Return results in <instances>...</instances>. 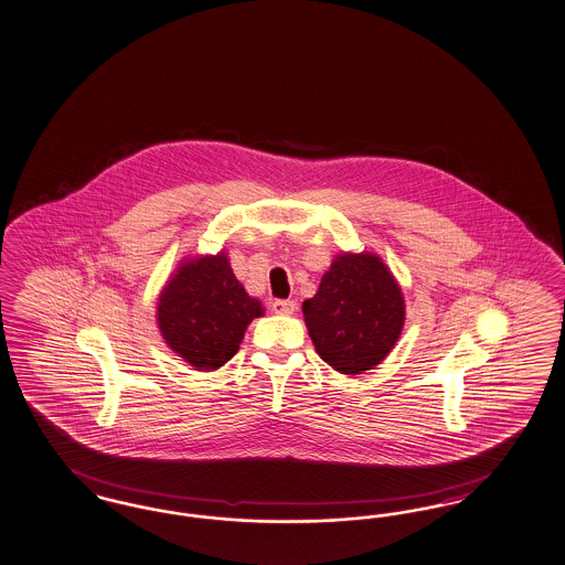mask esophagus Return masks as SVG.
<instances>
[{"instance_id":"34e87169","label":"esophagus","mask_w":565,"mask_h":565,"mask_svg":"<svg viewBox=\"0 0 565 565\" xmlns=\"http://www.w3.org/2000/svg\"><path fill=\"white\" fill-rule=\"evenodd\" d=\"M271 309L277 316H292L296 311V302L294 300H273Z\"/></svg>"}]
</instances>
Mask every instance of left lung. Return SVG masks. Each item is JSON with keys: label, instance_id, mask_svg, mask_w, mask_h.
Listing matches in <instances>:
<instances>
[{"label": "left lung", "instance_id": "1", "mask_svg": "<svg viewBox=\"0 0 565 565\" xmlns=\"http://www.w3.org/2000/svg\"><path fill=\"white\" fill-rule=\"evenodd\" d=\"M302 316L319 358L342 374L383 362L402 334L404 296L374 254H340Z\"/></svg>", "mask_w": 565, "mask_h": 565}]
</instances>
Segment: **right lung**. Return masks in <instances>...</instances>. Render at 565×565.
Returning <instances> with one entry per match:
<instances>
[{"label":"right lung","mask_w":565,"mask_h":565,"mask_svg":"<svg viewBox=\"0 0 565 565\" xmlns=\"http://www.w3.org/2000/svg\"><path fill=\"white\" fill-rule=\"evenodd\" d=\"M260 316V302L237 281L223 252L184 263L158 302L161 337L195 370L225 365Z\"/></svg>","instance_id":"right-lung-1"}]
</instances>
